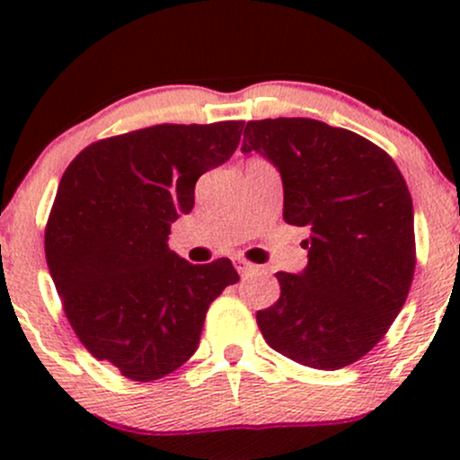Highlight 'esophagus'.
Here are the masks:
<instances>
[{"instance_id": "34e87169", "label": "esophagus", "mask_w": 460, "mask_h": 460, "mask_svg": "<svg viewBox=\"0 0 460 460\" xmlns=\"http://www.w3.org/2000/svg\"><path fill=\"white\" fill-rule=\"evenodd\" d=\"M234 263H235L237 272H240L242 277H246V274H251V272H255V270H257V266H255V263L246 261L244 257H234Z\"/></svg>"}]
</instances>
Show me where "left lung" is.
Returning a JSON list of instances; mask_svg holds the SVG:
<instances>
[{"mask_svg":"<svg viewBox=\"0 0 460 460\" xmlns=\"http://www.w3.org/2000/svg\"><path fill=\"white\" fill-rule=\"evenodd\" d=\"M283 181L285 223L309 226L303 272H277L281 296L257 311L268 346L300 366L340 369L367 355L409 296L413 200L381 146L314 119L248 120Z\"/></svg>","mask_w":460,"mask_h":460,"instance_id":"obj_1","label":"left lung"}]
</instances>
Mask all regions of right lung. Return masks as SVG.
<instances>
[{"label":"right lung","mask_w":460,"mask_h":460,"mask_svg":"<svg viewBox=\"0 0 460 460\" xmlns=\"http://www.w3.org/2000/svg\"><path fill=\"white\" fill-rule=\"evenodd\" d=\"M242 120L153 125L93 142L68 164L45 229L62 307L86 350L131 381L175 372L197 352L205 314L234 263L192 266L168 248L194 186L240 145Z\"/></svg>","instance_id":"1"}]
</instances>
